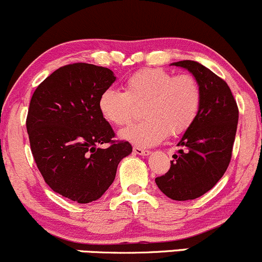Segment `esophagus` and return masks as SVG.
Here are the masks:
<instances>
[{"instance_id":"34e87169","label":"esophagus","mask_w":262,"mask_h":262,"mask_svg":"<svg viewBox=\"0 0 262 262\" xmlns=\"http://www.w3.org/2000/svg\"><path fill=\"white\" fill-rule=\"evenodd\" d=\"M133 154L135 155H141V156H148L150 155V151L149 150H145V149H140V148H133Z\"/></svg>"}]
</instances>
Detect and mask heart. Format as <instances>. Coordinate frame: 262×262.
Masks as SVG:
<instances>
[{
  "mask_svg": "<svg viewBox=\"0 0 262 262\" xmlns=\"http://www.w3.org/2000/svg\"><path fill=\"white\" fill-rule=\"evenodd\" d=\"M124 92L107 89L98 98V110L116 127L133 119L135 107L141 121L121 132L122 139L138 146L161 143L167 134L177 137L191 127L201 107V87L192 75L164 69H141L125 80Z\"/></svg>",
  "mask_w": 262,
  "mask_h": 262,
  "instance_id": "b5f03b06",
  "label": "heart"
}]
</instances>
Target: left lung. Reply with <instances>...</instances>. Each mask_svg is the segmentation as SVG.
<instances>
[{
    "label": "left lung",
    "instance_id": "obj_1",
    "mask_svg": "<svg viewBox=\"0 0 262 262\" xmlns=\"http://www.w3.org/2000/svg\"><path fill=\"white\" fill-rule=\"evenodd\" d=\"M193 75L201 87V107L192 125L177 143L171 167L155 182L175 201L203 196L228 169L239 119L236 101L229 86L206 66L192 60L172 62Z\"/></svg>",
    "mask_w": 262,
    "mask_h": 262
}]
</instances>
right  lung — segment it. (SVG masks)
Here are the masks:
<instances>
[{
  "mask_svg": "<svg viewBox=\"0 0 262 262\" xmlns=\"http://www.w3.org/2000/svg\"><path fill=\"white\" fill-rule=\"evenodd\" d=\"M114 81L107 68L66 65L37 87L29 103L27 132L35 164L54 192L77 203L102 197L132 152L128 141L112 140L113 129L98 110L101 93Z\"/></svg>",
  "mask_w": 262,
  "mask_h": 262,
  "instance_id": "1",
  "label": "right lung"
}]
</instances>
